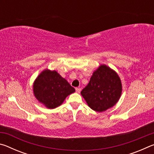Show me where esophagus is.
<instances>
[{
  "mask_svg": "<svg viewBox=\"0 0 154 154\" xmlns=\"http://www.w3.org/2000/svg\"><path fill=\"white\" fill-rule=\"evenodd\" d=\"M75 90H76V92H77V93H80V92H81V88H75Z\"/></svg>",
  "mask_w": 154,
  "mask_h": 154,
  "instance_id": "34e87169",
  "label": "esophagus"
}]
</instances>
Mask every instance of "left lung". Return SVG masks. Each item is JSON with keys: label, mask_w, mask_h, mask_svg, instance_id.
<instances>
[{"label": "left lung", "mask_w": 154, "mask_h": 154, "mask_svg": "<svg viewBox=\"0 0 154 154\" xmlns=\"http://www.w3.org/2000/svg\"><path fill=\"white\" fill-rule=\"evenodd\" d=\"M122 92V84L118 74L105 64L93 72L90 82L81 94L92 110L103 112L118 102Z\"/></svg>", "instance_id": "left-lung-1"}]
</instances>
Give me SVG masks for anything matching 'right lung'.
I'll return each mask as SVG.
<instances>
[{"label": "right lung", "instance_id": "1", "mask_svg": "<svg viewBox=\"0 0 154 154\" xmlns=\"http://www.w3.org/2000/svg\"><path fill=\"white\" fill-rule=\"evenodd\" d=\"M32 88L36 100L50 109L61 105L68 96L75 92V88L58 72L48 69L38 75Z\"/></svg>", "mask_w": 154, "mask_h": 154}]
</instances>
